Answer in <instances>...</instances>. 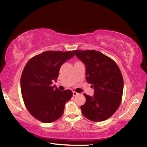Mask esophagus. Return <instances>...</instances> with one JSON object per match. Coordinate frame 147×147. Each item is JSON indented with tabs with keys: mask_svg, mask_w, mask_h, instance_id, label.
<instances>
[{
	"mask_svg": "<svg viewBox=\"0 0 147 147\" xmlns=\"http://www.w3.org/2000/svg\"><path fill=\"white\" fill-rule=\"evenodd\" d=\"M78 94V93H76V92H75V91H73V95L74 96L77 95V94Z\"/></svg>",
	"mask_w": 147,
	"mask_h": 147,
	"instance_id": "esophagus-1",
	"label": "esophagus"
}]
</instances>
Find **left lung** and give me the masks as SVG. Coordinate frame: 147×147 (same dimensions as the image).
I'll return each instance as SVG.
<instances>
[{
	"instance_id": "obj_1",
	"label": "left lung",
	"mask_w": 147,
	"mask_h": 147,
	"mask_svg": "<svg viewBox=\"0 0 147 147\" xmlns=\"http://www.w3.org/2000/svg\"><path fill=\"white\" fill-rule=\"evenodd\" d=\"M85 64L86 80L94 89V95L84 93L86 101L82 113L89 120L100 122L112 116L120 106L124 82L121 72L112 59L100 52L73 51Z\"/></svg>"
}]
</instances>
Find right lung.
Listing matches in <instances>:
<instances>
[{
	"mask_svg": "<svg viewBox=\"0 0 147 147\" xmlns=\"http://www.w3.org/2000/svg\"><path fill=\"white\" fill-rule=\"evenodd\" d=\"M74 56L71 51H46L27 62L21 78V94L34 118L50 123L63 115L65 104L73 96V92L59 91L52 84L57 80L61 66Z\"/></svg>",
	"mask_w": 147,
	"mask_h": 147,
	"instance_id": "add662e5",
	"label": "right lung"
}]
</instances>
